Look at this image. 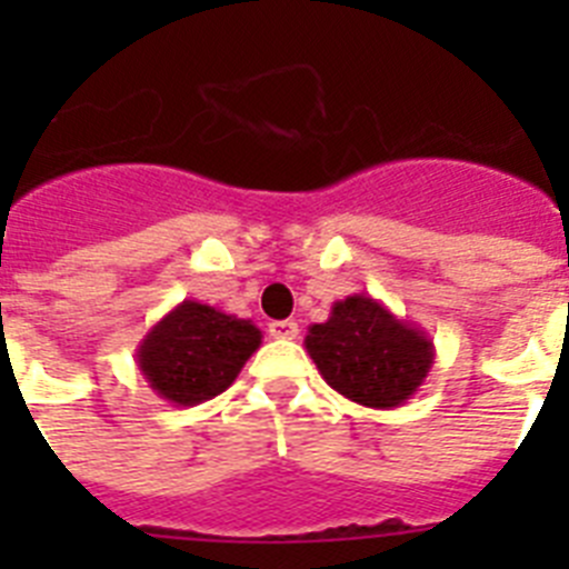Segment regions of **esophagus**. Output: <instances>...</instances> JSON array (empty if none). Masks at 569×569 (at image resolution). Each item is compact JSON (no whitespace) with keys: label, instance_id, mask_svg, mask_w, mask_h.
I'll list each match as a JSON object with an SVG mask.
<instances>
[{"label":"esophagus","instance_id":"34e87169","mask_svg":"<svg viewBox=\"0 0 569 569\" xmlns=\"http://www.w3.org/2000/svg\"><path fill=\"white\" fill-rule=\"evenodd\" d=\"M268 333L273 339H296L299 336V325L293 319H281V321H270Z\"/></svg>","mask_w":569,"mask_h":569}]
</instances>
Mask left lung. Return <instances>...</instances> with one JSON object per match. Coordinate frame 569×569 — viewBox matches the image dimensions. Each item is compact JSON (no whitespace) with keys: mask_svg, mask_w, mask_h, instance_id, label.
<instances>
[{"mask_svg":"<svg viewBox=\"0 0 569 569\" xmlns=\"http://www.w3.org/2000/svg\"><path fill=\"white\" fill-rule=\"evenodd\" d=\"M305 347L336 393L376 410L413 399L436 359L425 330L367 293L336 301L328 321L310 325Z\"/></svg>","mask_w":569,"mask_h":569,"instance_id":"1","label":"left lung"}]
</instances>
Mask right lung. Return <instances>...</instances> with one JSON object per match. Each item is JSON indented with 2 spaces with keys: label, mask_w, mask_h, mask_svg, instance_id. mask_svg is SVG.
Here are the masks:
<instances>
[{
  "label": "right lung",
  "mask_w": 569,
  "mask_h": 569,
  "mask_svg": "<svg viewBox=\"0 0 569 569\" xmlns=\"http://www.w3.org/2000/svg\"><path fill=\"white\" fill-rule=\"evenodd\" d=\"M259 345L261 330L250 319L184 299L139 341L136 365L159 399L196 407L224 393Z\"/></svg>",
  "instance_id": "obj_1"
}]
</instances>
